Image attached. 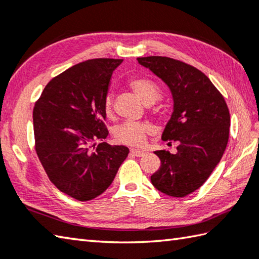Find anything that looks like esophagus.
<instances>
[{"instance_id":"34e87169","label":"esophagus","mask_w":259,"mask_h":259,"mask_svg":"<svg viewBox=\"0 0 259 259\" xmlns=\"http://www.w3.org/2000/svg\"><path fill=\"white\" fill-rule=\"evenodd\" d=\"M131 154L135 155V157H143V155L145 154V151H142V150H135V149H132L131 150Z\"/></svg>"}]
</instances>
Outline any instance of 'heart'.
<instances>
[{
  "label": "heart",
  "instance_id": "heart-1",
  "mask_svg": "<svg viewBox=\"0 0 259 259\" xmlns=\"http://www.w3.org/2000/svg\"><path fill=\"white\" fill-rule=\"evenodd\" d=\"M130 88L134 91V94L139 97L141 101L145 105H153L161 97L160 88L154 83L152 80L148 77H135L132 79L128 83ZM154 113H159L160 108H153ZM104 113L106 117L110 118L114 114L113 98L108 95L105 97L104 100ZM151 132V126L145 123H133V121H126V123L117 126L114 131V138L120 144L130 146H142L146 142V136Z\"/></svg>",
  "mask_w": 259,
  "mask_h": 259
}]
</instances>
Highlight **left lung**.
<instances>
[{
    "instance_id": "8db88e82",
    "label": "left lung",
    "mask_w": 259,
    "mask_h": 259,
    "mask_svg": "<svg viewBox=\"0 0 259 259\" xmlns=\"http://www.w3.org/2000/svg\"><path fill=\"white\" fill-rule=\"evenodd\" d=\"M171 91L174 111L162 139L178 143L177 153L155 151L161 165L151 183L161 193L185 197L206 182L227 148L230 114L211 80L189 64L164 56L139 57Z\"/></svg>"
}]
</instances>
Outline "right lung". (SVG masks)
Segmentation results:
<instances>
[{
  "instance_id": "obj_1",
  "label": "right lung",
  "mask_w": 259,
  "mask_h": 259,
  "mask_svg": "<svg viewBox=\"0 0 259 259\" xmlns=\"http://www.w3.org/2000/svg\"><path fill=\"white\" fill-rule=\"evenodd\" d=\"M123 60L94 58L48 82L33 108L35 149L51 182L69 196L91 201L108 188L130 152L97 141L108 136L104 100Z\"/></svg>"
}]
</instances>
